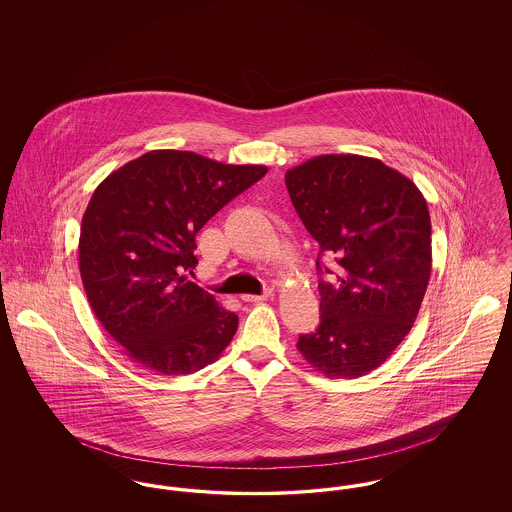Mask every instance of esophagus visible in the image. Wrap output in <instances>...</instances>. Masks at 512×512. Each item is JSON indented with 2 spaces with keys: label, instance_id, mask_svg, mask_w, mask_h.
<instances>
[{
  "label": "esophagus",
  "instance_id": "34e87169",
  "mask_svg": "<svg viewBox=\"0 0 512 512\" xmlns=\"http://www.w3.org/2000/svg\"><path fill=\"white\" fill-rule=\"evenodd\" d=\"M272 295V292L263 293V295H242V299L247 301V303H263V301H267L268 297Z\"/></svg>",
  "mask_w": 512,
  "mask_h": 512
}]
</instances>
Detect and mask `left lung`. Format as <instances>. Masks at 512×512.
<instances>
[{
    "label": "left lung",
    "mask_w": 512,
    "mask_h": 512,
    "mask_svg": "<svg viewBox=\"0 0 512 512\" xmlns=\"http://www.w3.org/2000/svg\"><path fill=\"white\" fill-rule=\"evenodd\" d=\"M293 207L336 268L318 282L320 324L299 336L328 378H359L411 332L432 272V222L411 178L365 155H318L286 172Z\"/></svg>",
    "instance_id": "left-lung-1"
}]
</instances>
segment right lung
<instances>
[{"mask_svg":"<svg viewBox=\"0 0 512 512\" xmlns=\"http://www.w3.org/2000/svg\"><path fill=\"white\" fill-rule=\"evenodd\" d=\"M267 171L153 149L96 188L82 217L78 268L94 315L130 361L178 376L215 363L228 347L238 315L184 272L197 265L203 224Z\"/></svg>","mask_w":512,"mask_h":512,"instance_id":"obj_1","label":"right lung"}]
</instances>
